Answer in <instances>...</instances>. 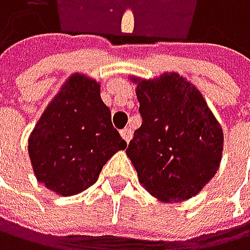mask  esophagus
Returning <instances> with one entry per match:
<instances>
[{"label":"esophagus","mask_w":250,"mask_h":250,"mask_svg":"<svg viewBox=\"0 0 250 250\" xmlns=\"http://www.w3.org/2000/svg\"><path fill=\"white\" fill-rule=\"evenodd\" d=\"M120 135H121V138L126 141V143H129L130 140H132V130L130 129H123L121 132H120Z\"/></svg>","instance_id":"esophagus-1"}]
</instances>
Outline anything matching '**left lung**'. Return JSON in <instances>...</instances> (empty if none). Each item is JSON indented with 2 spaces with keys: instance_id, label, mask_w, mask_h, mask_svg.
I'll use <instances>...</instances> for the list:
<instances>
[{
  "instance_id": "obj_1",
  "label": "left lung",
  "mask_w": 250,
  "mask_h": 250,
  "mask_svg": "<svg viewBox=\"0 0 250 250\" xmlns=\"http://www.w3.org/2000/svg\"><path fill=\"white\" fill-rule=\"evenodd\" d=\"M141 127L126 149L138 180L161 201H183L215 175L223 130L200 90L178 73L137 80Z\"/></svg>"
}]
</instances>
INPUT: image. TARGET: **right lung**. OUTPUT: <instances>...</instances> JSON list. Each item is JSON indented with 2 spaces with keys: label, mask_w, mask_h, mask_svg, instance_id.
<instances>
[{
  "label": "right lung",
  "mask_w": 250,
  "mask_h": 250,
  "mask_svg": "<svg viewBox=\"0 0 250 250\" xmlns=\"http://www.w3.org/2000/svg\"><path fill=\"white\" fill-rule=\"evenodd\" d=\"M100 84L75 73L41 115L29 138V157L38 181L58 195L90 188L107 160L126 149Z\"/></svg>",
  "instance_id": "add662e5"
}]
</instances>
